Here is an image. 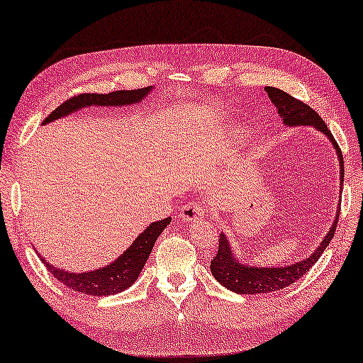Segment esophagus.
Returning a JSON list of instances; mask_svg holds the SVG:
<instances>
[{
    "instance_id": "esophagus-1",
    "label": "esophagus",
    "mask_w": 363,
    "mask_h": 363,
    "mask_svg": "<svg viewBox=\"0 0 363 363\" xmlns=\"http://www.w3.org/2000/svg\"><path fill=\"white\" fill-rule=\"evenodd\" d=\"M206 216V207L198 203V201H191V203L185 204L180 209V218L183 222H198Z\"/></svg>"
}]
</instances>
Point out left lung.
Segmentation results:
<instances>
[{
	"label": "left lung",
	"instance_id": "1",
	"mask_svg": "<svg viewBox=\"0 0 363 363\" xmlns=\"http://www.w3.org/2000/svg\"><path fill=\"white\" fill-rule=\"evenodd\" d=\"M264 90L269 94L273 106L278 109L283 123L286 127H313L323 133L326 138L330 140L333 147L336 150L337 162H340V193H342V183H344V162L342 154L337 143L333 138L331 132L326 127L323 118L320 117L315 111L308 108L302 101L296 99L288 94L286 91L278 90L275 86H265ZM337 217H340V204L336 207V217L331 223V228L328 233L322 240V242L317 246L308 257L299 260V262L289 264V265H251L245 264L242 260L236 257V252L230 245L228 236L220 233L218 238V251L217 255L211 260V272L216 277V280L223 284L225 288L233 291L238 294H264L272 293V291H278L289 286L294 281H298L306 273L315 265L320 255L323 254L326 246L330 245L336 231Z\"/></svg>",
	"mask_w": 363,
	"mask_h": 363
}]
</instances>
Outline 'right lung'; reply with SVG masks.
<instances>
[{
  "instance_id": "right-lung-1",
  "label": "right lung",
  "mask_w": 363,
  "mask_h": 363,
  "mask_svg": "<svg viewBox=\"0 0 363 363\" xmlns=\"http://www.w3.org/2000/svg\"><path fill=\"white\" fill-rule=\"evenodd\" d=\"M152 91V86L140 88V90H121L106 94L99 93H85L79 94L65 101L57 109H55L43 121V125L50 122H55L57 118L67 117L74 112L90 108V106H101V108H122V106H133L141 103L147 94ZM172 218L167 217L164 220L152 222L150 227L135 238V241L123 251L116 260H112L108 265L98 267V269L90 272H69L59 267L51 265L50 262L41 257V262L46 265V269L51 272V275L61 281L65 286L72 291L88 296H111L125 291L127 288L138 280L140 273L145 267L147 257L154 247V242L159 235L167 228Z\"/></svg>"
}]
</instances>
